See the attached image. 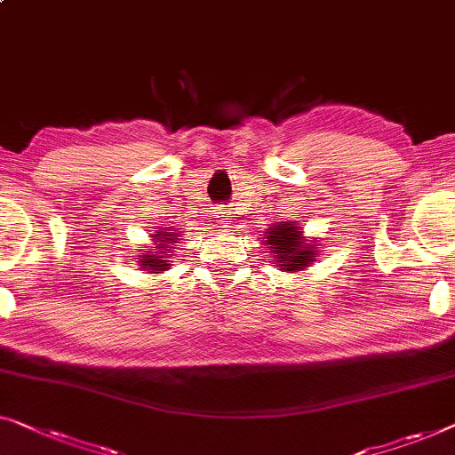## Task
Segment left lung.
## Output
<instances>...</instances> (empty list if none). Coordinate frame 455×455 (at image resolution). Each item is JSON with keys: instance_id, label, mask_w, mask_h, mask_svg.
<instances>
[{"instance_id": "8db88e82", "label": "left lung", "mask_w": 455, "mask_h": 455, "mask_svg": "<svg viewBox=\"0 0 455 455\" xmlns=\"http://www.w3.org/2000/svg\"><path fill=\"white\" fill-rule=\"evenodd\" d=\"M267 242L275 259H279L276 262H283L281 267H285V271H299L309 262H314V246H307L306 240L301 238V232L293 228V223L283 221L281 226L271 228Z\"/></svg>"}]
</instances>
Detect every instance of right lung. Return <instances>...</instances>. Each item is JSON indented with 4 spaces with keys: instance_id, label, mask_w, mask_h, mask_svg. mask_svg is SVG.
Returning <instances> with one entry per match:
<instances>
[{
    "instance_id": "1",
    "label": "right lung",
    "mask_w": 455,
    "mask_h": 455,
    "mask_svg": "<svg viewBox=\"0 0 455 455\" xmlns=\"http://www.w3.org/2000/svg\"><path fill=\"white\" fill-rule=\"evenodd\" d=\"M151 238H154L156 242H160L157 243V252H151V254H143L141 259H140V262H141V268H149V271H164V268L168 267V262L170 260H164V259H168V250L172 248V246H176V243H179V240H180V235L176 234V229H166V232H162V229H157V232L151 235ZM170 243L171 246L168 247L167 243ZM143 252H146V250H143ZM166 253L167 256L164 257L163 254Z\"/></svg>"
}]
</instances>
